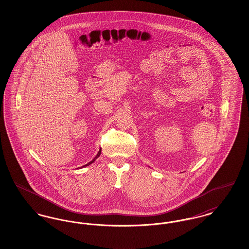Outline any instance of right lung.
I'll list each match as a JSON object with an SVG mask.
<instances>
[{
  "label": "right lung",
  "mask_w": 249,
  "mask_h": 249,
  "mask_svg": "<svg viewBox=\"0 0 249 249\" xmlns=\"http://www.w3.org/2000/svg\"><path fill=\"white\" fill-rule=\"evenodd\" d=\"M101 151H102V148H101V149H100V150H99V152H98V154L96 155V157H95L94 159H93V160H91V161H89V163H87V164H86V165L82 166V167H86V166H89V164H91V163H93V162H94L95 160H97V159H98V158H99V157H100V155H101ZM82 167H81V168H82Z\"/></svg>",
  "instance_id": "add662e5"
}]
</instances>
